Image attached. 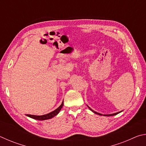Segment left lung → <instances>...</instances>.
<instances>
[{"instance_id":"8db88e82","label":"left lung","mask_w":146,"mask_h":146,"mask_svg":"<svg viewBox=\"0 0 146 146\" xmlns=\"http://www.w3.org/2000/svg\"><path fill=\"white\" fill-rule=\"evenodd\" d=\"M88 108H90V110H91V111H92L94 113H95V114H98V115H102V114H100V113H97V112H96V111H93V110H91V109L88 106ZM121 111H120V112H117V113H113V114H110V115H103L104 116H113V115H117V114H118V113H120Z\"/></svg>"}]
</instances>
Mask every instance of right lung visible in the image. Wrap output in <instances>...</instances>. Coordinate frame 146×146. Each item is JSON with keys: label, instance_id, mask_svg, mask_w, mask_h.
I'll return each instance as SVG.
<instances>
[{"label": "right lung", "instance_id": "obj_1", "mask_svg": "<svg viewBox=\"0 0 146 146\" xmlns=\"http://www.w3.org/2000/svg\"><path fill=\"white\" fill-rule=\"evenodd\" d=\"M63 105H64V100H63L62 103V104L60 106H59V107L57 109H56V110H54L53 111L48 113V114H46V115H40V116L32 115H26L28 116V117L31 118H33V119L38 120H44L50 119V118L54 117L55 116L57 115L59 112H60V111L62 109V108Z\"/></svg>", "mask_w": 146, "mask_h": 146}]
</instances>
